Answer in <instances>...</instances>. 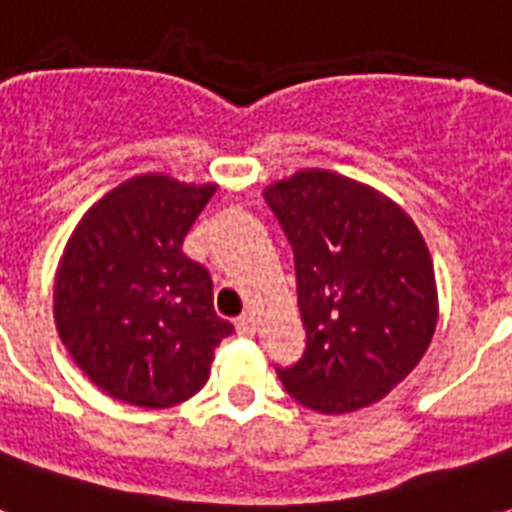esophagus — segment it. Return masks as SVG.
Returning a JSON list of instances; mask_svg holds the SVG:
<instances>
[{"label":"esophagus","instance_id":"esophagus-1","mask_svg":"<svg viewBox=\"0 0 512 512\" xmlns=\"http://www.w3.org/2000/svg\"><path fill=\"white\" fill-rule=\"evenodd\" d=\"M236 332H239V335H244V337L255 335V332H257L255 316H252V313H244L241 319H236Z\"/></svg>","mask_w":512,"mask_h":512}]
</instances>
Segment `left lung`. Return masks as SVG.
Listing matches in <instances>:
<instances>
[{
  "instance_id": "obj_1",
  "label": "left lung",
  "mask_w": 512,
  "mask_h": 512,
  "mask_svg": "<svg viewBox=\"0 0 512 512\" xmlns=\"http://www.w3.org/2000/svg\"><path fill=\"white\" fill-rule=\"evenodd\" d=\"M295 249L303 358L279 369L295 401L345 414L420 364L438 324L428 244L396 201L353 177L300 170L265 188Z\"/></svg>"
}]
</instances>
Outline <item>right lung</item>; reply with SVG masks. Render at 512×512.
Wrapping results in <instances>:
<instances>
[{"label":"right lung","instance_id":"1","mask_svg":"<svg viewBox=\"0 0 512 512\" xmlns=\"http://www.w3.org/2000/svg\"><path fill=\"white\" fill-rule=\"evenodd\" d=\"M215 183L164 172L124 180L68 236L52 313L76 366L103 393L143 409L196 396L215 348L233 332L212 305V279L183 239Z\"/></svg>","mask_w":512,"mask_h":512}]
</instances>
